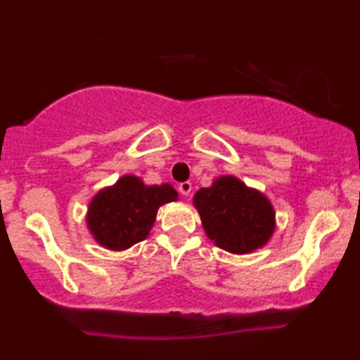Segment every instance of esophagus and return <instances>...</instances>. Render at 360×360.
Masks as SVG:
<instances>
[{"instance_id": "1", "label": "esophagus", "mask_w": 360, "mask_h": 360, "mask_svg": "<svg viewBox=\"0 0 360 360\" xmlns=\"http://www.w3.org/2000/svg\"><path fill=\"white\" fill-rule=\"evenodd\" d=\"M179 193L183 194V196H189V193H191V189H193V186H191V183H189V181H186V183H181L179 184Z\"/></svg>"}]
</instances>
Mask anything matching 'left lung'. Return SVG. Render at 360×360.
<instances>
[{
    "instance_id": "obj_1",
    "label": "left lung",
    "mask_w": 360,
    "mask_h": 360,
    "mask_svg": "<svg viewBox=\"0 0 360 360\" xmlns=\"http://www.w3.org/2000/svg\"><path fill=\"white\" fill-rule=\"evenodd\" d=\"M206 237L230 254H252L266 247L276 230L271 200L235 176H220L194 193Z\"/></svg>"
}]
</instances>
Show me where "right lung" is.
I'll return each instance as SVG.
<instances>
[{"label":"right lung","mask_w":360,"mask_h":360,"mask_svg":"<svg viewBox=\"0 0 360 360\" xmlns=\"http://www.w3.org/2000/svg\"><path fill=\"white\" fill-rule=\"evenodd\" d=\"M177 200L179 193L172 184L148 186L142 177L125 174L91 198L86 226L98 245L127 250L148 237L160 206Z\"/></svg>","instance_id":"1"}]
</instances>
